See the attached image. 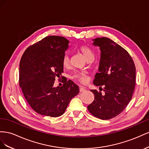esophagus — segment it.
<instances>
[{"mask_svg": "<svg viewBox=\"0 0 149 149\" xmlns=\"http://www.w3.org/2000/svg\"><path fill=\"white\" fill-rule=\"evenodd\" d=\"M79 91H80V92H84V91H86V88H85V87H84L83 86H80L79 87Z\"/></svg>", "mask_w": 149, "mask_h": 149, "instance_id": "obj_1", "label": "esophagus"}]
</instances>
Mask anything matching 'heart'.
<instances>
[{"instance_id": "b5f03b06", "label": "heart", "mask_w": 149, "mask_h": 149, "mask_svg": "<svg viewBox=\"0 0 149 149\" xmlns=\"http://www.w3.org/2000/svg\"><path fill=\"white\" fill-rule=\"evenodd\" d=\"M79 50L88 61H93L94 60L95 53L90 47H88L87 45H83L80 47ZM62 62L63 66L65 68H68L70 66V61L69 55L65 54V56H63ZM72 79L81 84L87 83L88 80L86 72L84 71L76 72V73L72 76Z\"/></svg>"}]
</instances>
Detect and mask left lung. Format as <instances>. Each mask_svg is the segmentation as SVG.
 Masks as SVG:
<instances>
[{
  "instance_id": "left-lung-1",
  "label": "left lung",
  "mask_w": 149,
  "mask_h": 149,
  "mask_svg": "<svg viewBox=\"0 0 149 149\" xmlns=\"http://www.w3.org/2000/svg\"><path fill=\"white\" fill-rule=\"evenodd\" d=\"M93 41L101 51L93 84L103 86L101 90L104 93L91 90L94 100L87 109L94 117L108 120L119 115L131 100L135 86V66L129 52L111 39L102 37Z\"/></svg>"
}]
</instances>
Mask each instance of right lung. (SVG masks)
Here are the masks:
<instances>
[{"label": "right lung", "mask_w": 149, "mask_h": 149, "mask_svg": "<svg viewBox=\"0 0 149 149\" xmlns=\"http://www.w3.org/2000/svg\"><path fill=\"white\" fill-rule=\"evenodd\" d=\"M69 41L47 36L25 50L19 64V86L31 108L40 115L57 117L65 112L79 88L70 80L54 87L63 70L62 58Z\"/></svg>", "instance_id": "1"}]
</instances>
